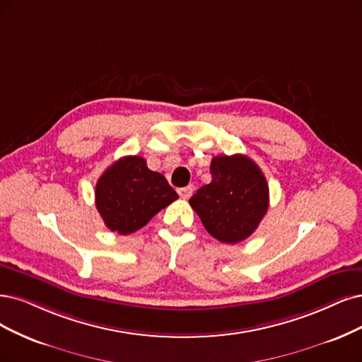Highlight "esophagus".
Masks as SVG:
<instances>
[{
  "label": "esophagus",
  "mask_w": 362,
  "mask_h": 362,
  "mask_svg": "<svg viewBox=\"0 0 362 362\" xmlns=\"http://www.w3.org/2000/svg\"><path fill=\"white\" fill-rule=\"evenodd\" d=\"M194 192V186L189 185V186H185V188H180L179 189V195L183 198V199H188Z\"/></svg>",
  "instance_id": "obj_1"
}]
</instances>
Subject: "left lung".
<instances>
[{"label":"left lung","instance_id":"obj_1","mask_svg":"<svg viewBox=\"0 0 362 362\" xmlns=\"http://www.w3.org/2000/svg\"><path fill=\"white\" fill-rule=\"evenodd\" d=\"M211 182L189 199L210 235L226 245L246 240L269 210V185L261 168L245 155L215 156Z\"/></svg>","mask_w":362,"mask_h":362}]
</instances>
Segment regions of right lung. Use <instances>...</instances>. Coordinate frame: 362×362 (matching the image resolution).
<instances>
[{"mask_svg": "<svg viewBox=\"0 0 362 362\" xmlns=\"http://www.w3.org/2000/svg\"><path fill=\"white\" fill-rule=\"evenodd\" d=\"M177 192L143 156H124L107 168L95 186V206L110 231L128 235L176 202Z\"/></svg>", "mask_w": 362, "mask_h": 362, "instance_id": "obj_1", "label": "right lung"}]
</instances>
